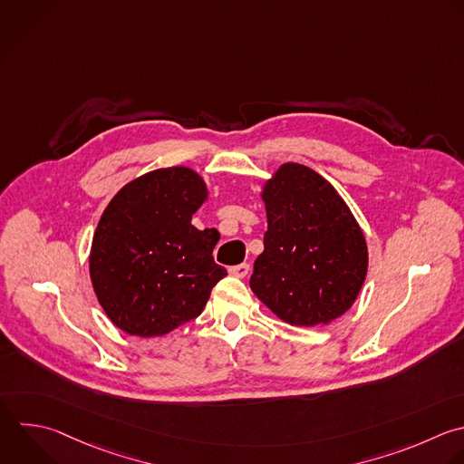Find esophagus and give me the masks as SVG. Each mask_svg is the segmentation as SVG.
Segmentation results:
<instances>
[{"instance_id": "obj_1", "label": "esophagus", "mask_w": 464, "mask_h": 464, "mask_svg": "<svg viewBox=\"0 0 464 464\" xmlns=\"http://www.w3.org/2000/svg\"><path fill=\"white\" fill-rule=\"evenodd\" d=\"M248 270H250V265H248V263H241V265H236V266H230V268H228V272H230L232 276H236V277H245V276L248 274Z\"/></svg>"}]
</instances>
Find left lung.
Masks as SVG:
<instances>
[{
    "label": "left lung",
    "mask_w": 464,
    "mask_h": 464,
    "mask_svg": "<svg viewBox=\"0 0 464 464\" xmlns=\"http://www.w3.org/2000/svg\"><path fill=\"white\" fill-rule=\"evenodd\" d=\"M268 230L252 292L283 321L326 324L355 301L368 266L364 236L335 188L304 165H283L263 190Z\"/></svg>",
    "instance_id": "obj_1"
}]
</instances>
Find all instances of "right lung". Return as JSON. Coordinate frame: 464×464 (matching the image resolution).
I'll return each mask as SVG.
<instances>
[{
	"label": "right lung",
	"instance_id": "1",
	"mask_svg": "<svg viewBox=\"0 0 464 464\" xmlns=\"http://www.w3.org/2000/svg\"><path fill=\"white\" fill-rule=\"evenodd\" d=\"M207 185L190 169L152 170L125 185L105 208L91 250V279L111 321L130 335H165L196 319L227 270L216 236L192 214Z\"/></svg>",
	"mask_w": 464,
	"mask_h": 464
}]
</instances>
